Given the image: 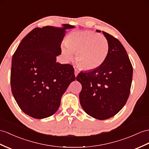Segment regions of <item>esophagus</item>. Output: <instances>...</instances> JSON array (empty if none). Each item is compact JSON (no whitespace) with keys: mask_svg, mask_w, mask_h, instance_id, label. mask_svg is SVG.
Segmentation results:
<instances>
[{"mask_svg":"<svg viewBox=\"0 0 149 149\" xmlns=\"http://www.w3.org/2000/svg\"><path fill=\"white\" fill-rule=\"evenodd\" d=\"M78 73H79V71L78 70H77V69H74V75H75L76 77H77V75H78Z\"/></svg>","mask_w":149,"mask_h":149,"instance_id":"obj_1","label":"esophagus"}]
</instances>
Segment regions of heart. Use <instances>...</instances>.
Returning <instances> with one entry per match:
<instances>
[{
    "mask_svg": "<svg viewBox=\"0 0 149 149\" xmlns=\"http://www.w3.org/2000/svg\"><path fill=\"white\" fill-rule=\"evenodd\" d=\"M109 43L102 35L91 31L72 32L61 45V52L64 60L70 62L76 52V59L86 70L100 66L106 59Z\"/></svg>",
    "mask_w": 149,
    "mask_h": 149,
    "instance_id": "b5f03b06",
    "label": "heart"
}]
</instances>
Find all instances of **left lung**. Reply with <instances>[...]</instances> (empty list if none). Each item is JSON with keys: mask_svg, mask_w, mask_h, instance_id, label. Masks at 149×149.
<instances>
[{"mask_svg": "<svg viewBox=\"0 0 149 149\" xmlns=\"http://www.w3.org/2000/svg\"><path fill=\"white\" fill-rule=\"evenodd\" d=\"M102 33L109 43L106 59L99 68L80 72L77 77L82 86L79 96L82 108L100 120L114 116L124 107L133 77L132 65L124 47L113 36Z\"/></svg>", "mask_w": 149, "mask_h": 149, "instance_id": "8db88e82", "label": "left lung"}]
</instances>
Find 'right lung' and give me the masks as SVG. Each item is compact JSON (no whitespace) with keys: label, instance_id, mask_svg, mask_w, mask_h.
I'll return each mask as SVG.
<instances>
[{"label":"right lung","instance_id":"right-lung-1","mask_svg":"<svg viewBox=\"0 0 149 149\" xmlns=\"http://www.w3.org/2000/svg\"><path fill=\"white\" fill-rule=\"evenodd\" d=\"M74 28H35L23 38L12 58L10 86L13 95L25 114L36 119L53 115L63 95L75 80L71 65L56 62L66 30Z\"/></svg>","mask_w":149,"mask_h":149}]
</instances>
